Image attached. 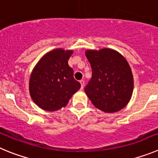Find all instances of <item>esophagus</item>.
I'll list each match as a JSON object with an SVG mask.
<instances>
[{
    "label": "esophagus",
    "instance_id": "34e87169",
    "mask_svg": "<svg viewBox=\"0 0 158 158\" xmlns=\"http://www.w3.org/2000/svg\"><path fill=\"white\" fill-rule=\"evenodd\" d=\"M79 82H80L81 84V89H83V86H84V80L83 79H81L80 81H79Z\"/></svg>",
    "mask_w": 158,
    "mask_h": 158
}]
</instances>
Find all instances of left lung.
<instances>
[{"label":"left lung","instance_id":"obj_1","mask_svg":"<svg viewBox=\"0 0 158 158\" xmlns=\"http://www.w3.org/2000/svg\"><path fill=\"white\" fill-rule=\"evenodd\" d=\"M92 77L84 88L94 106L106 113H116L131 98L134 81L128 63L116 51L102 49L85 52Z\"/></svg>","mask_w":158,"mask_h":158}]
</instances>
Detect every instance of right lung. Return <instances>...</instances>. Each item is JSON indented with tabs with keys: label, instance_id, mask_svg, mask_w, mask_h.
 Returning a JSON list of instances; mask_svg holds the SVG:
<instances>
[{
	"label": "right lung",
	"instance_id": "right-lung-1",
	"mask_svg": "<svg viewBox=\"0 0 158 158\" xmlns=\"http://www.w3.org/2000/svg\"><path fill=\"white\" fill-rule=\"evenodd\" d=\"M72 53V51L54 49L46 53L34 69L30 79V94L41 109L56 111L64 107L80 88L68 64Z\"/></svg>",
	"mask_w": 158,
	"mask_h": 158
}]
</instances>
